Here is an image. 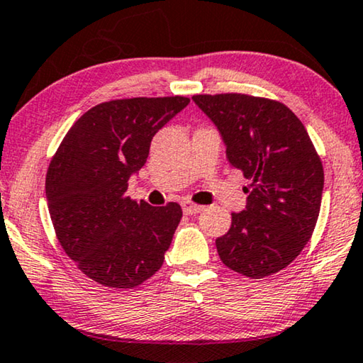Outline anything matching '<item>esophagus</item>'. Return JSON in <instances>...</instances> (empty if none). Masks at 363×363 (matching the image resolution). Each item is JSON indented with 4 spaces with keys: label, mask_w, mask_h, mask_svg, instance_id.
<instances>
[{
    "label": "esophagus",
    "mask_w": 363,
    "mask_h": 363,
    "mask_svg": "<svg viewBox=\"0 0 363 363\" xmlns=\"http://www.w3.org/2000/svg\"><path fill=\"white\" fill-rule=\"evenodd\" d=\"M181 206L184 213H187V216H192V213H199L203 211V206H197V203H194L191 201H184Z\"/></svg>",
    "instance_id": "obj_1"
}]
</instances>
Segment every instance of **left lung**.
I'll return each mask as SVG.
<instances>
[{"label":"left lung","instance_id":"obj_1","mask_svg":"<svg viewBox=\"0 0 363 363\" xmlns=\"http://www.w3.org/2000/svg\"><path fill=\"white\" fill-rule=\"evenodd\" d=\"M227 146V160L252 181L245 211L216 240L222 263L259 279L288 267L309 242L324 189L320 157L301 120L277 100L245 94L194 95Z\"/></svg>","mask_w":363,"mask_h":363}]
</instances>
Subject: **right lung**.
<instances>
[{
	"mask_svg": "<svg viewBox=\"0 0 363 363\" xmlns=\"http://www.w3.org/2000/svg\"><path fill=\"white\" fill-rule=\"evenodd\" d=\"M187 105L179 95L105 101L75 121L50 161L45 197L55 235L99 284L135 288L162 267L181 206L152 207L126 191L152 136Z\"/></svg>",
	"mask_w": 363,
	"mask_h": 363,
	"instance_id": "obj_1",
	"label": "right lung"
}]
</instances>
